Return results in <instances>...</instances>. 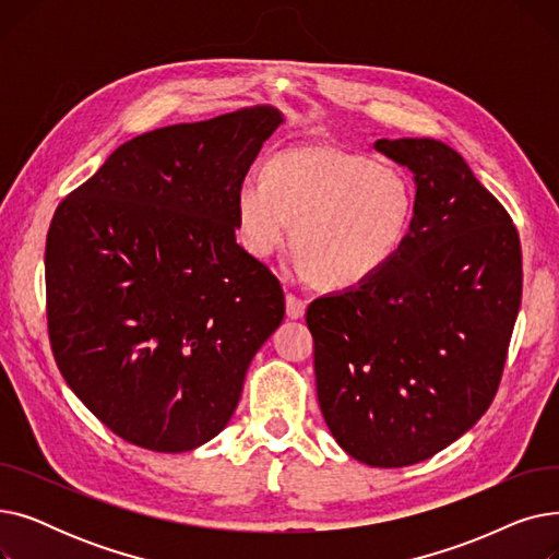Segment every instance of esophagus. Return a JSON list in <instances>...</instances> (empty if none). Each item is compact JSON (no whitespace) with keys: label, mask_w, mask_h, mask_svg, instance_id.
<instances>
[{"label":"esophagus","mask_w":559,"mask_h":559,"mask_svg":"<svg viewBox=\"0 0 559 559\" xmlns=\"http://www.w3.org/2000/svg\"><path fill=\"white\" fill-rule=\"evenodd\" d=\"M285 310H287L289 319H301L306 314V301L289 292V295L285 297Z\"/></svg>","instance_id":"34e87169"}]
</instances>
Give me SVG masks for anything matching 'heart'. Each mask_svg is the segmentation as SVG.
<instances>
[{
  "label": "heart",
  "instance_id": "obj_1",
  "mask_svg": "<svg viewBox=\"0 0 559 559\" xmlns=\"http://www.w3.org/2000/svg\"><path fill=\"white\" fill-rule=\"evenodd\" d=\"M415 213V183L403 169L331 144L278 152L267 176L249 171L235 190V224L249 253L272 255L297 222L301 267L335 289L383 274Z\"/></svg>",
  "mask_w": 559,
  "mask_h": 559
}]
</instances>
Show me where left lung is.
Wrapping results in <instances>:
<instances>
[{"label": "left lung", "instance_id": "obj_1", "mask_svg": "<svg viewBox=\"0 0 559 559\" xmlns=\"http://www.w3.org/2000/svg\"><path fill=\"white\" fill-rule=\"evenodd\" d=\"M413 171L417 213L373 281L308 306L321 415L369 466L432 457L487 413L521 306L519 233L449 144L376 140Z\"/></svg>", "mask_w": 559, "mask_h": 559}]
</instances>
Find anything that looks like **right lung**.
I'll use <instances>...</instances> for the list:
<instances>
[{
	"label": "right lung",
	"mask_w": 559,
	"mask_h": 559,
	"mask_svg": "<svg viewBox=\"0 0 559 559\" xmlns=\"http://www.w3.org/2000/svg\"><path fill=\"white\" fill-rule=\"evenodd\" d=\"M281 124L283 112L262 104L142 133L53 213V358L129 444L183 453L211 442L281 326L278 278L235 240V190Z\"/></svg>",
	"instance_id": "right-lung-1"
}]
</instances>
